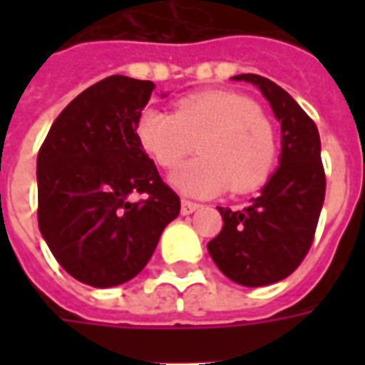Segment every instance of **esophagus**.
<instances>
[{
  "mask_svg": "<svg viewBox=\"0 0 365 365\" xmlns=\"http://www.w3.org/2000/svg\"><path fill=\"white\" fill-rule=\"evenodd\" d=\"M199 203H195V201H190V199H183L182 201V215H191L193 211H197L199 209Z\"/></svg>",
  "mask_w": 365,
  "mask_h": 365,
  "instance_id": "1",
  "label": "esophagus"
}]
</instances>
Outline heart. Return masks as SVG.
I'll list each match as a JSON object with an SVG mask.
<instances>
[{
  "mask_svg": "<svg viewBox=\"0 0 365 365\" xmlns=\"http://www.w3.org/2000/svg\"><path fill=\"white\" fill-rule=\"evenodd\" d=\"M138 146L156 166L172 170L197 143L199 156L170 175L183 195L213 197L230 185L235 193L268 182L277 158L272 120L246 96L203 91L175 101L174 113L148 107L135 123Z\"/></svg>",
  "mask_w": 365,
  "mask_h": 365,
  "instance_id": "b5f03b06",
  "label": "heart"
}]
</instances>
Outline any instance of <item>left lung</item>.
<instances>
[{
    "label": "left lung",
    "instance_id": "1",
    "mask_svg": "<svg viewBox=\"0 0 365 365\" xmlns=\"http://www.w3.org/2000/svg\"><path fill=\"white\" fill-rule=\"evenodd\" d=\"M232 80L254 83L282 123L279 166L242 211L219 207L222 230L207 245L217 268L235 283L262 287L285 279L313 245L324 201L321 138L313 119L285 90L258 74Z\"/></svg>",
    "mask_w": 365,
    "mask_h": 365
}]
</instances>
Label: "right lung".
<instances>
[{"instance_id":"1","label":"right lung","mask_w":365,"mask_h":365,"mask_svg":"<svg viewBox=\"0 0 365 365\" xmlns=\"http://www.w3.org/2000/svg\"><path fill=\"white\" fill-rule=\"evenodd\" d=\"M152 90L127 76L93 83L56 117L38 150L41 235L60 266L91 287L140 274L180 215V197L136 143Z\"/></svg>"}]
</instances>
